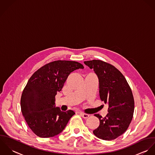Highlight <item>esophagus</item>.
I'll list each match as a JSON object with an SVG mask.
<instances>
[{
    "mask_svg": "<svg viewBox=\"0 0 155 155\" xmlns=\"http://www.w3.org/2000/svg\"><path fill=\"white\" fill-rule=\"evenodd\" d=\"M80 114H81V116L84 119H87V118L89 117V114H86V113H83V112L80 113Z\"/></svg>",
    "mask_w": 155,
    "mask_h": 155,
    "instance_id": "1",
    "label": "esophagus"
}]
</instances>
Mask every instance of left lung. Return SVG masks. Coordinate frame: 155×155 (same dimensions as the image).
Returning <instances> with one entry per match:
<instances>
[{
	"instance_id": "8db88e82",
	"label": "left lung",
	"mask_w": 155,
	"mask_h": 155,
	"mask_svg": "<svg viewBox=\"0 0 155 155\" xmlns=\"http://www.w3.org/2000/svg\"><path fill=\"white\" fill-rule=\"evenodd\" d=\"M84 63L97 75L100 98L108 105L105 117L94 114L100 124L93 134L104 140H114L127 130L133 117L134 99L131 89L124 75L113 65L100 60Z\"/></svg>"
}]
</instances>
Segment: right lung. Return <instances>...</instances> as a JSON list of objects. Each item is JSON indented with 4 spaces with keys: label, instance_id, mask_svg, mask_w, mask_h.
<instances>
[{
    "label": "right lung",
    "instance_id": "obj_1",
    "mask_svg": "<svg viewBox=\"0 0 155 155\" xmlns=\"http://www.w3.org/2000/svg\"><path fill=\"white\" fill-rule=\"evenodd\" d=\"M80 63L56 61L38 69L29 78L21 97L23 116L35 134L41 138L60 134L75 113L55 107V96L61 91L69 75L83 69Z\"/></svg>",
    "mask_w": 155,
    "mask_h": 155
}]
</instances>
